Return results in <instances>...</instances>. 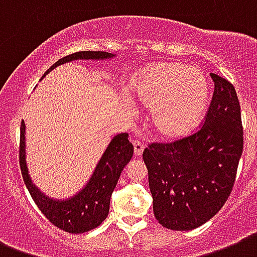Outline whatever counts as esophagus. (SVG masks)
<instances>
[{"label":"esophagus","instance_id":"esophagus-1","mask_svg":"<svg viewBox=\"0 0 257 257\" xmlns=\"http://www.w3.org/2000/svg\"><path fill=\"white\" fill-rule=\"evenodd\" d=\"M133 145H134V154L135 157H141L142 156L143 150H145V145H143L141 141H138V139H135L134 142H133Z\"/></svg>","mask_w":257,"mask_h":257}]
</instances>
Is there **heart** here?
<instances>
[{
  "mask_svg": "<svg viewBox=\"0 0 257 257\" xmlns=\"http://www.w3.org/2000/svg\"><path fill=\"white\" fill-rule=\"evenodd\" d=\"M142 104L151 107L150 123L165 138L189 134L204 116L209 85L200 69L180 63H162L145 69L133 83Z\"/></svg>",
  "mask_w": 257,
  "mask_h": 257,
  "instance_id": "obj_1",
  "label": "heart"
}]
</instances>
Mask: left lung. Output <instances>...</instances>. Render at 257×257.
Segmentation results:
<instances>
[{"mask_svg": "<svg viewBox=\"0 0 257 257\" xmlns=\"http://www.w3.org/2000/svg\"><path fill=\"white\" fill-rule=\"evenodd\" d=\"M214 92L204 126L173 143H151L143 151L161 225L196 229L228 200L242 153L241 111L229 81L210 73Z\"/></svg>", "mask_w": 257, "mask_h": 257, "instance_id": "obj_1", "label": "left lung"}]
</instances>
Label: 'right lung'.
Masks as SVG:
<instances>
[{"label": "right lung", "mask_w": 257, "mask_h": 257, "mask_svg": "<svg viewBox=\"0 0 257 257\" xmlns=\"http://www.w3.org/2000/svg\"><path fill=\"white\" fill-rule=\"evenodd\" d=\"M116 53L101 52V51H81L65 56L44 73L47 76L52 69L65 63L76 60L101 61L110 60ZM27 126L21 123V141H20V165L24 181L32 198L43 212L44 216L57 228L68 233H84L95 229L106 220L110 210V198L118 184L120 173L134 154V146L128 141V134L122 133L112 137L106 150L97 161L92 174L84 186L68 198H53L39 189L33 182L27 162Z\"/></svg>", "instance_id": "1"}]
</instances>
